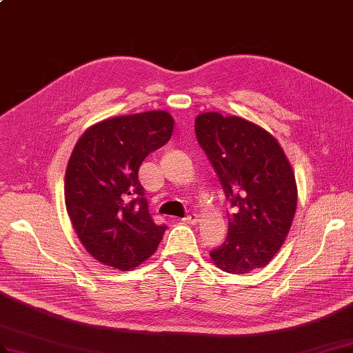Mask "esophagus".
<instances>
[{
  "mask_svg": "<svg viewBox=\"0 0 353 353\" xmlns=\"http://www.w3.org/2000/svg\"><path fill=\"white\" fill-rule=\"evenodd\" d=\"M185 223H188V225H196L197 221H199V217H197V214H188L187 217L183 219Z\"/></svg>",
  "mask_w": 353,
  "mask_h": 353,
  "instance_id": "1",
  "label": "esophagus"
}]
</instances>
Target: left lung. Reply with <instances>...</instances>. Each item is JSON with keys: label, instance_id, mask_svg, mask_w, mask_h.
I'll use <instances>...</instances> for the list:
<instances>
[{"label": "left lung", "instance_id": "1", "mask_svg": "<svg viewBox=\"0 0 353 353\" xmlns=\"http://www.w3.org/2000/svg\"><path fill=\"white\" fill-rule=\"evenodd\" d=\"M194 132L234 206L226 241L210 253L212 262L230 274L263 268L285 243L296 211L286 154L272 134L234 115L201 114Z\"/></svg>", "mask_w": 353, "mask_h": 353}]
</instances>
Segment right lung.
Instances as JSON below:
<instances>
[{"instance_id":"right-lung-1","label":"right lung","mask_w":353,"mask_h":353,"mask_svg":"<svg viewBox=\"0 0 353 353\" xmlns=\"http://www.w3.org/2000/svg\"><path fill=\"white\" fill-rule=\"evenodd\" d=\"M174 132L165 110L105 119L76 142L65 170V206L94 259L128 271L157 250L165 225L152 221L137 172Z\"/></svg>"}]
</instances>
